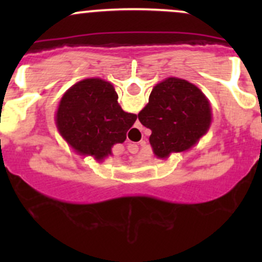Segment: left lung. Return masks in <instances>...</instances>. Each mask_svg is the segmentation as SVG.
Wrapping results in <instances>:
<instances>
[{
	"label": "left lung",
	"instance_id": "1",
	"mask_svg": "<svg viewBox=\"0 0 262 262\" xmlns=\"http://www.w3.org/2000/svg\"><path fill=\"white\" fill-rule=\"evenodd\" d=\"M138 119L152 134L149 143L157 157L191 148L212 121L209 102L195 84L171 77L156 84Z\"/></svg>",
	"mask_w": 262,
	"mask_h": 262
}]
</instances>
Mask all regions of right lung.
<instances>
[{
  "instance_id": "right-lung-1",
  "label": "right lung",
  "mask_w": 262,
  "mask_h": 262,
  "mask_svg": "<svg viewBox=\"0 0 262 262\" xmlns=\"http://www.w3.org/2000/svg\"><path fill=\"white\" fill-rule=\"evenodd\" d=\"M136 114L123 112L109 82L87 78L73 84L60 100L57 126L78 152L102 160L116 143H123Z\"/></svg>"
}]
</instances>
